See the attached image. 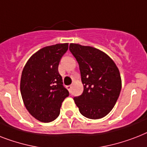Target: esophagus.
I'll list each match as a JSON object with an SVG mask.
<instances>
[{
    "instance_id": "1",
    "label": "esophagus",
    "mask_w": 147,
    "mask_h": 147,
    "mask_svg": "<svg viewBox=\"0 0 147 147\" xmlns=\"http://www.w3.org/2000/svg\"><path fill=\"white\" fill-rule=\"evenodd\" d=\"M66 88H67V89H68V90H69V92H71V88H72V86H71V85H68L67 87H66Z\"/></svg>"
}]
</instances>
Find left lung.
Wrapping results in <instances>:
<instances>
[{
  "label": "left lung",
  "instance_id": "obj_1",
  "mask_svg": "<svg viewBox=\"0 0 147 147\" xmlns=\"http://www.w3.org/2000/svg\"><path fill=\"white\" fill-rule=\"evenodd\" d=\"M69 51L79 65L84 91L74 100L82 115L90 119L106 116L115 106L121 89L115 63L98 49L70 44Z\"/></svg>",
  "mask_w": 147,
  "mask_h": 147
}]
</instances>
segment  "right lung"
<instances>
[{
    "label": "right lung",
    "mask_w": 147,
    "mask_h": 147,
    "mask_svg": "<svg viewBox=\"0 0 147 147\" xmlns=\"http://www.w3.org/2000/svg\"><path fill=\"white\" fill-rule=\"evenodd\" d=\"M69 44L45 47L33 54L22 72L20 91L27 110L42 122L59 116L62 102L69 95L63 85L58 66Z\"/></svg>",
    "instance_id": "obj_1"
}]
</instances>
